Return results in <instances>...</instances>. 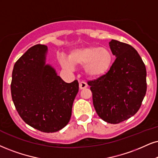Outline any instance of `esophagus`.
<instances>
[{
    "label": "esophagus",
    "instance_id": "34e87169",
    "mask_svg": "<svg viewBox=\"0 0 158 158\" xmlns=\"http://www.w3.org/2000/svg\"><path fill=\"white\" fill-rule=\"evenodd\" d=\"M87 86H88V85H87V83L84 82V81H81V82L79 83V88L81 89H84L85 88H87Z\"/></svg>",
    "mask_w": 158,
    "mask_h": 158
}]
</instances>
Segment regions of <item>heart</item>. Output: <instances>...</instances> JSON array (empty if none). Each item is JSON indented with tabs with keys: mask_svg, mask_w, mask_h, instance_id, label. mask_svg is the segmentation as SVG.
<instances>
[{
	"mask_svg": "<svg viewBox=\"0 0 158 158\" xmlns=\"http://www.w3.org/2000/svg\"><path fill=\"white\" fill-rule=\"evenodd\" d=\"M71 64L83 66L85 75L91 78L106 75L111 69L114 61L112 52L108 48L96 46L82 47L72 50L68 55ZM64 69H70L72 65L65 59H61Z\"/></svg>",
	"mask_w": 158,
	"mask_h": 158,
	"instance_id": "obj_1",
	"label": "heart"
}]
</instances>
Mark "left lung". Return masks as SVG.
Returning a JSON list of instances; mask_svg holds the SVG:
<instances>
[{
    "instance_id": "obj_1",
    "label": "left lung",
    "mask_w": 158,
    "mask_h": 158,
    "mask_svg": "<svg viewBox=\"0 0 158 158\" xmlns=\"http://www.w3.org/2000/svg\"><path fill=\"white\" fill-rule=\"evenodd\" d=\"M109 45L116 57L111 69L88 85L98 116L108 123L118 124L139 110L147 92V70L131 45L114 40Z\"/></svg>"
}]
</instances>
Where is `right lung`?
<instances>
[{"label":"right lung","instance_id":"1","mask_svg":"<svg viewBox=\"0 0 158 158\" xmlns=\"http://www.w3.org/2000/svg\"><path fill=\"white\" fill-rule=\"evenodd\" d=\"M48 47L36 44L15 64L11 97L17 111L26 124L44 133H54L69 122L78 92L77 80L65 83L45 64Z\"/></svg>","mask_w":158,"mask_h":158}]
</instances>
